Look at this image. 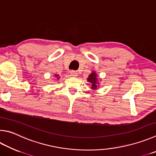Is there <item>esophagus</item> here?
<instances>
[{
    "mask_svg": "<svg viewBox=\"0 0 156 156\" xmlns=\"http://www.w3.org/2000/svg\"><path fill=\"white\" fill-rule=\"evenodd\" d=\"M70 74L72 76H74V77H75V76H78V72H76V71L72 70V71H71V72H70Z\"/></svg>",
    "mask_w": 156,
    "mask_h": 156,
    "instance_id": "esophagus-1",
    "label": "esophagus"
}]
</instances>
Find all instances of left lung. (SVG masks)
Listing matches in <instances>:
<instances>
[{
	"mask_svg": "<svg viewBox=\"0 0 156 156\" xmlns=\"http://www.w3.org/2000/svg\"><path fill=\"white\" fill-rule=\"evenodd\" d=\"M98 78L96 73L93 72L90 74L89 75V77L87 78V81L91 84V89H97L98 84H99L98 82Z\"/></svg>",
	"mask_w": 156,
	"mask_h": 156,
	"instance_id": "left-lung-1",
	"label": "left lung"
}]
</instances>
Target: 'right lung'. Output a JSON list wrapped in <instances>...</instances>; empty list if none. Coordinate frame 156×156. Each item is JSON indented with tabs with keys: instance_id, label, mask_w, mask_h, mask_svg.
Returning <instances> with one entry per match:
<instances>
[{
	"instance_id": "obj_1",
	"label": "right lung",
	"mask_w": 156,
	"mask_h": 156,
	"mask_svg": "<svg viewBox=\"0 0 156 156\" xmlns=\"http://www.w3.org/2000/svg\"><path fill=\"white\" fill-rule=\"evenodd\" d=\"M55 77L57 78V79H58V78H59V75H58V74H55Z\"/></svg>"
}]
</instances>
